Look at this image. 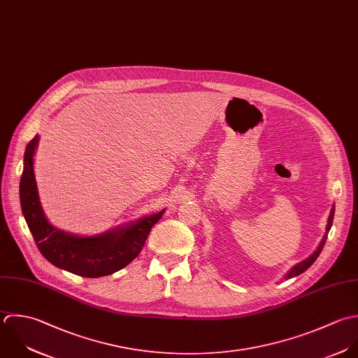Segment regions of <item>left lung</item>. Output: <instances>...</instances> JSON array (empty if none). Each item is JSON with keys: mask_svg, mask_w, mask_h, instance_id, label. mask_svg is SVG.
Wrapping results in <instances>:
<instances>
[{"mask_svg": "<svg viewBox=\"0 0 358 358\" xmlns=\"http://www.w3.org/2000/svg\"><path fill=\"white\" fill-rule=\"evenodd\" d=\"M334 216H335V206H332V209H331V215H329V217H328V224H327L325 234H324V237H322L320 245L317 247V250H315L307 259H304V261L299 262L297 265H294V266L285 275V279H292V278H296V276L301 275L303 272H306V271L317 261V258L320 257V254H321V251L324 250V245H325V243H327L328 233H329V230H331V227H332V223H334Z\"/></svg>", "mask_w": 358, "mask_h": 358, "instance_id": "8db88e82", "label": "left lung"}]
</instances>
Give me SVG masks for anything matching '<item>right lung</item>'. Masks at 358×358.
Returning <instances> with one entry per match:
<instances>
[{"label":"right lung","mask_w":358,"mask_h":358,"mask_svg":"<svg viewBox=\"0 0 358 358\" xmlns=\"http://www.w3.org/2000/svg\"><path fill=\"white\" fill-rule=\"evenodd\" d=\"M36 135L26 146L20 177V206L41 255L54 266L82 278H101L131 264L166 209L96 236H78L54 227L45 217L34 177Z\"/></svg>","instance_id":"obj_1"}]
</instances>
